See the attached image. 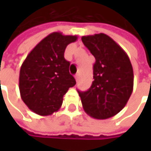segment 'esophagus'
<instances>
[{"mask_svg": "<svg viewBox=\"0 0 151 151\" xmlns=\"http://www.w3.org/2000/svg\"><path fill=\"white\" fill-rule=\"evenodd\" d=\"M78 78H79V74H78V73H77V74L75 75L76 81H78Z\"/></svg>", "mask_w": 151, "mask_h": 151, "instance_id": "esophagus-1", "label": "esophagus"}]
</instances>
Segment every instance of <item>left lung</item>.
Instances as JSON below:
<instances>
[{
	"label": "left lung",
	"mask_w": 151,
	"mask_h": 151,
	"mask_svg": "<svg viewBox=\"0 0 151 151\" xmlns=\"http://www.w3.org/2000/svg\"><path fill=\"white\" fill-rule=\"evenodd\" d=\"M95 58L93 81L86 92L78 91L85 112L105 120L117 114L127 104L134 86V73L127 53L107 35L82 37Z\"/></svg>",
	"instance_id": "left-lung-1"
}]
</instances>
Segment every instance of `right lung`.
Returning <instances> with one entry per match:
<instances>
[{"mask_svg": "<svg viewBox=\"0 0 151 151\" xmlns=\"http://www.w3.org/2000/svg\"><path fill=\"white\" fill-rule=\"evenodd\" d=\"M78 39L53 32L45 37L29 53L19 75L21 98L34 113L50 115L63 103V97L75 78L69 73L70 62L65 59L66 46Z\"/></svg>", "mask_w": 151, "mask_h": 151, "instance_id": "obj_1", "label": "right lung"}]
</instances>
